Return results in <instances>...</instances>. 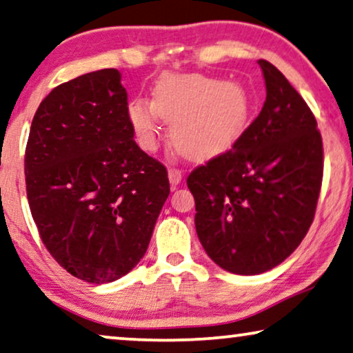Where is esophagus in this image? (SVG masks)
Instances as JSON below:
<instances>
[{"label":"esophagus","instance_id":"1","mask_svg":"<svg viewBox=\"0 0 353 353\" xmlns=\"http://www.w3.org/2000/svg\"><path fill=\"white\" fill-rule=\"evenodd\" d=\"M168 177H170L171 185L176 187L182 181V172L179 171V170H176V168H170V170H168Z\"/></svg>","mask_w":353,"mask_h":353}]
</instances>
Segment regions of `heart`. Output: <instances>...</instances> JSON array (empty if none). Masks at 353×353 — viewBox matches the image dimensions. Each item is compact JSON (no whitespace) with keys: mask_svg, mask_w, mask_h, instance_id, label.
<instances>
[{"mask_svg":"<svg viewBox=\"0 0 353 353\" xmlns=\"http://www.w3.org/2000/svg\"><path fill=\"white\" fill-rule=\"evenodd\" d=\"M252 115L250 92L236 81L200 75L165 73L153 88V101L129 102L128 120L139 145L153 150L160 118L170 125L171 145L188 160H208L235 145Z\"/></svg>","mask_w":353,"mask_h":353,"instance_id":"heart-1","label":"heart"}]
</instances>
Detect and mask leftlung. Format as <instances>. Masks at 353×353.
I'll return each mask as SVG.
<instances>
[{
	"instance_id": "left-lung-1",
	"label": "left lung",
	"mask_w": 353,
	"mask_h": 353,
	"mask_svg": "<svg viewBox=\"0 0 353 353\" xmlns=\"http://www.w3.org/2000/svg\"><path fill=\"white\" fill-rule=\"evenodd\" d=\"M267 97L230 150L187 177L206 254L236 275L281 264L314 221L323 179V142L301 94L270 62L257 61Z\"/></svg>"
}]
</instances>
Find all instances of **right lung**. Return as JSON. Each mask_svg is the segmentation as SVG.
I'll use <instances>...</instances> for the list:
<instances>
[{"instance_id": "obj_1", "label": "right lung", "mask_w": 353, "mask_h": 353, "mask_svg": "<svg viewBox=\"0 0 353 353\" xmlns=\"http://www.w3.org/2000/svg\"><path fill=\"white\" fill-rule=\"evenodd\" d=\"M26 182L39 236L68 274L102 285L139 264L170 181L134 141L117 68L70 79L43 99L30 128Z\"/></svg>"}]
</instances>
